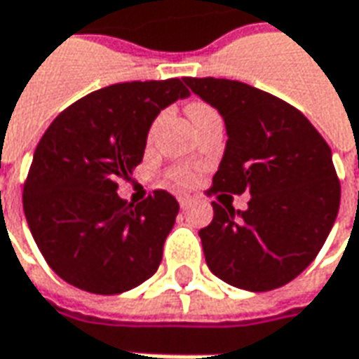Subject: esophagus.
I'll return each instance as SVG.
<instances>
[{
    "mask_svg": "<svg viewBox=\"0 0 359 359\" xmlns=\"http://www.w3.org/2000/svg\"><path fill=\"white\" fill-rule=\"evenodd\" d=\"M177 198H179V204H180V206H182V208H184L187 204H191V203H192V196H191V194H179Z\"/></svg>",
    "mask_w": 359,
    "mask_h": 359,
    "instance_id": "esophagus-1",
    "label": "esophagus"
}]
</instances>
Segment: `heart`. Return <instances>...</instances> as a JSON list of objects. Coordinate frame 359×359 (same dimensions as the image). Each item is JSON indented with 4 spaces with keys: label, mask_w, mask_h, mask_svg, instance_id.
<instances>
[{
    "label": "heart",
    "mask_w": 359,
    "mask_h": 359,
    "mask_svg": "<svg viewBox=\"0 0 359 359\" xmlns=\"http://www.w3.org/2000/svg\"><path fill=\"white\" fill-rule=\"evenodd\" d=\"M187 113H189L191 121H198V118L208 117V115H215L217 111H215L210 105H206V103L192 101V103L187 105ZM172 180H175V182H179V184H189V182L192 180V175L189 172V170H184V168H177V170H172Z\"/></svg>",
    "instance_id": "1"
}]
</instances>
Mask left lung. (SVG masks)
<instances>
[{
  "label": "left lung",
  "instance_id": "8db88e82",
  "mask_svg": "<svg viewBox=\"0 0 359 359\" xmlns=\"http://www.w3.org/2000/svg\"><path fill=\"white\" fill-rule=\"evenodd\" d=\"M226 125V149L208 192H248L246 210L212 203L201 229L210 272L242 290L268 292L304 272L340 208L332 151L296 107L241 81L184 77ZM224 196V194H222Z\"/></svg>",
  "mask_w": 359,
  "mask_h": 359
}]
</instances>
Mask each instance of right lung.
Here are the masks:
<instances>
[{
  "label": "right lung",
  "instance_id": "add662e5",
  "mask_svg": "<svg viewBox=\"0 0 359 359\" xmlns=\"http://www.w3.org/2000/svg\"><path fill=\"white\" fill-rule=\"evenodd\" d=\"M182 81H130L93 91L59 113L37 144L23 210L47 264L71 286L121 294L161 264L177 198L155 191L133 204L117 189L142 161L156 115L191 95Z\"/></svg>",
  "mask_w": 359,
  "mask_h": 359
}]
</instances>
